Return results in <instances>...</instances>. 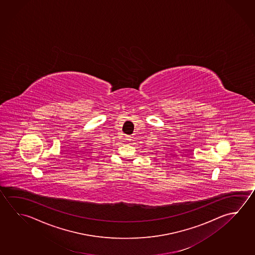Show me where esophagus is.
<instances>
[{
    "instance_id": "1",
    "label": "esophagus",
    "mask_w": 255,
    "mask_h": 255,
    "mask_svg": "<svg viewBox=\"0 0 255 255\" xmlns=\"http://www.w3.org/2000/svg\"><path fill=\"white\" fill-rule=\"evenodd\" d=\"M126 139L128 140V142H131V141H132V139H133V137H131V136L128 135V136L126 137Z\"/></svg>"
}]
</instances>
